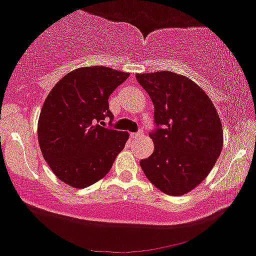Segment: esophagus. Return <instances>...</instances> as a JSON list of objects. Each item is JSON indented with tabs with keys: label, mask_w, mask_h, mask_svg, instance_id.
Returning <instances> with one entry per match:
<instances>
[{
	"label": "esophagus",
	"mask_w": 256,
	"mask_h": 256,
	"mask_svg": "<svg viewBox=\"0 0 256 256\" xmlns=\"http://www.w3.org/2000/svg\"><path fill=\"white\" fill-rule=\"evenodd\" d=\"M143 136L142 131H140V132H136V134H131V138L132 140H137V138H141Z\"/></svg>",
	"instance_id": "esophagus-1"
}]
</instances>
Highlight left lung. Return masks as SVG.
Listing matches in <instances>:
<instances>
[{"mask_svg": "<svg viewBox=\"0 0 256 256\" xmlns=\"http://www.w3.org/2000/svg\"><path fill=\"white\" fill-rule=\"evenodd\" d=\"M154 106V150L140 162L152 184L184 196L214 168L224 146L222 125L209 96L194 81L172 72L136 74Z\"/></svg>", "mask_w": 256, "mask_h": 256, "instance_id": "1", "label": "left lung"}]
</instances>
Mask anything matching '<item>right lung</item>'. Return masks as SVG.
<instances>
[{"label": "right lung", "mask_w": 256, "mask_h": 256, "mask_svg": "<svg viewBox=\"0 0 256 256\" xmlns=\"http://www.w3.org/2000/svg\"><path fill=\"white\" fill-rule=\"evenodd\" d=\"M108 66H84L62 78L42 106L38 137L42 156L60 181L86 188L103 178L128 134L100 126L110 118L108 98L128 78Z\"/></svg>", "instance_id": "right-lung-1"}]
</instances>
